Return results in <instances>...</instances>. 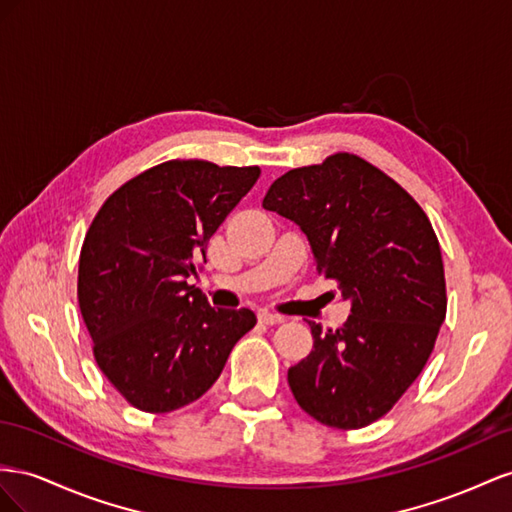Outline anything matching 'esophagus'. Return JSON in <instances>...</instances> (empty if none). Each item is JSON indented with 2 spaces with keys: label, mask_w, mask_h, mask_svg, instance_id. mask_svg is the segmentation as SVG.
I'll use <instances>...</instances> for the list:
<instances>
[{
  "label": "esophagus",
  "mask_w": 512,
  "mask_h": 512,
  "mask_svg": "<svg viewBox=\"0 0 512 512\" xmlns=\"http://www.w3.org/2000/svg\"><path fill=\"white\" fill-rule=\"evenodd\" d=\"M259 321L261 324H266V326H274V324H283L285 321V317L281 315V313H272V311H268V309H264V311H259Z\"/></svg>",
  "instance_id": "obj_1"
}]
</instances>
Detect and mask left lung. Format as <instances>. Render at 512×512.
Wrapping results in <instances>:
<instances>
[{
	"label": "left lung",
	"instance_id": "8db88e82",
	"mask_svg": "<svg viewBox=\"0 0 512 512\" xmlns=\"http://www.w3.org/2000/svg\"><path fill=\"white\" fill-rule=\"evenodd\" d=\"M264 208L302 229L317 272L352 304L337 330L309 321L313 352L287 371L294 399L321 425L367 427L414 384L444 324V264L429 218L384 171L345 152L281 175Z\"/></svg>",
	"mask_w": 512,
	"mask_h": 512
}]
</instances>
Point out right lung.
Returning a JSON list of instances; mask_svg holds the SVG:
<instances>
[{
    "label": "right lung",
    "mask_w": 512,
    "mask_h": 512,
    "mask_svg": "<svg viewBox=\"0 0 512 512\" xmlns=\"http://www.w3.org/2000/svg\"><path fill=\"white\" fill-rule=\"evenodd\" d=\"M259 173L169 160L120 186L92 221L79 309L100 371L137 410L167 414L197 401L257 324L251 309H214L186 279Z\"/></svg>",
    "instance_id": "1"
}]
</instances>
